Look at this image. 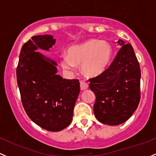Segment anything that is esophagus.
Segmentation results:
<instances>
[{
	"instance_id": "34e87169",
	"label": "esophagus",
	"mask_w": 156,
	"mask_h": 156,
	"mask_svg": "<svg viewBox=\"0 0 156 156\" xmlns=\"http://www.w3.org/2000/svg\"><path fill=\"white\" fill-rule=\"evenodd\" d=\"M80 87H81V90H85L88 88V83H86L85 81H81L80 82Z\"/></svg>"
}]
</instances>
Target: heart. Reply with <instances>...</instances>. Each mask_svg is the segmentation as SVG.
Here are the masks:
<instances>
[{
	"mask_svg": "<svg viewBox=\"0 0 156 156\" xmlns=\"http://www.w3.org/2000/svg\"><path fill=\"white\" fill-rule=\"evenodd\" d=\"M112 54V47L109 42L91 39L70 47L67 56L61 58V64L64 69H74L75 64H81L83 73L89 76H96L107 69Z\"/></svg>",
	"mask_w": 156,
	"mask_h": 156,
	"instance_id": "heart-1",
	"label": "heart"
}]
</instances>
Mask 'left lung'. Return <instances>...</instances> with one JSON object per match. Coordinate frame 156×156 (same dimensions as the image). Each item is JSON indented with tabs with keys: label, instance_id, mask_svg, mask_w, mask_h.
Here are the masks:
<instances>
[{
	"label": "left lung",
	"instance_id": "left-lung-1",
	"mask_svg": "<svg viewBox=\"0 0 156 156\" xmlns=\"http://www.w3.org/2000/svg\"><path fill=\"white\" fill-rule=\"evenodd\" d=\"M117 43L122 47L108 69L90 79V89L96 98L94 114L100 122L108 125L127 121L141 98V69L133 48L122 40Z\"/></svg>",
	"mask_w": 156,
	"mask_h": 156
}]
</instances>
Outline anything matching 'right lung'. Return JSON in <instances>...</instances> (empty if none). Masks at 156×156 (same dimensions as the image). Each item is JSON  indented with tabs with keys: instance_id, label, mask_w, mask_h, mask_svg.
Returning <instances> with one entry per match:
<instances>
[{
	"instance_id": "obj_1",
	"label": "right lung",
	"mask_w": 156,
	"mask_h": 156,
	"mask_svg": "<svg viewBox=\"0 0 156 156\" xmlns=\"http://www.w3.org/2000/svg\"><path fill=\"white\" fill-rule=\"evenodd\" d=\"M31 38L22 47L16 70L23 107L37 125L48 131H61L73 120L79 81L57 75V63L36 51H49L55 43L53 36Z\"/></svg>"
}]
</instances>
